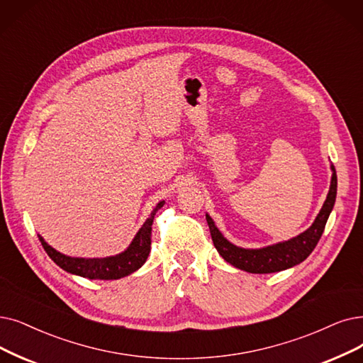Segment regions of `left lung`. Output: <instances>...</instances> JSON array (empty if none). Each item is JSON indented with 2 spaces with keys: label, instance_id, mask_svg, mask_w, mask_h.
<instances>
[{
  "label": "left lung",
  "instance_id": "8db88e82",
  "mask_svg": "<svg viewBox=\"0 0 363 363\" xmlns=\"http://www.w3.org/2000/svg\"><path fill=\"white\" fill-rule=\"evenodd\" d=\"M332 171L333 174H332L328 198L325 201L320 213H318V216L315 217L314 223L306 232H302L301 235L289 241L269 245V247L259 249V250L240 249L237 245L230 244L228 240L223 238L219 229L214 226L211 217L207 214L206 219L210 228L211 240L214 242V247L217 249V252H219V255L230 265L253 274L277 272V271H283L301 264L302 260H306L310 256V253L317 245L318 240H320L328 222V217L333 208V204H335L337 172L333 167H332Z\"/></svg>",
  "mask_w": 363,
  "mask_h": 363
}]
</instances>
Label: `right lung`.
Returning <instances> with one entry per match:
<instances>
[{
    "label": "right lung",
    "instance_id": "add662e5",
    "mask_svg": "<svg viewBox=\"0 0 363 363\" xmlns=\"http://www.w3.org/2000/svg\"><path fill=\"white\" fill-rule=\"evenodd\" d=\"M162 206L164 202H159L156 208L152 211L149 219L144 222L141 229L137 232V235L131 242V245H129V247L121 255L103 257V259L69 257L52 249L43 238H40V241L53 262L71 274H76V275H80V277L91 279V280L122 279L125 275H129L131 272L137 271L144 262H146V259L150 253L152 223H153L156 211Z\"/></svg>",
    "mask_w": 363,
    "mask_h": 363
}]
</instances>
